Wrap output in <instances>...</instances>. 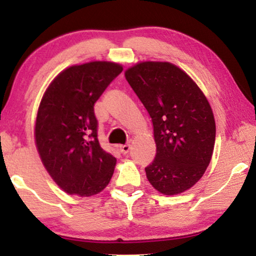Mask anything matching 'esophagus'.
Here are the masks:
<instances>
[{
    "label": "esophagus",
    "instance_id": "obj_1",
    "mask_svg": "<svg viewBox=\"0 0 256 256\" xmlns=\"http://www.w3.org/2000/svg\"><path fill=\"white\" fill-rule=\"evenodd\" d=\"M129 150H130V146L129 144H124V146H120V152L126 155V154L129 152Z\"/></svg>",
    "mask_w": 256,
    "mask_h": 256
}]
</instances>
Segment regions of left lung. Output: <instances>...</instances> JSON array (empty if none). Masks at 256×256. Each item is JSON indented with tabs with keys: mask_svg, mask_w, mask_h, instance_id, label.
Here are the masks:
<instances>
[{
	"mask_svg": "<svg viewBox=\"0 0 256 256\" xmlns=\"http://www.w3.org/2000/svg\"><path fill=\"white\" fill-rule=\"evenodd\" d=\"M148 110L154 126L156 157L146 178L166 196L188 190L211 162L216 141L212 108L197 84L168 62H142L124 72Z\"/></svg>",
	"mask_w": 256,
	"mask_h": 256,
	"instance_id": "8db88e82",
	"label": "left lung"
}]
</instances>
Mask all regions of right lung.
<instances>
[{
  "instance_id": "obj_1",
  "label": "right lung",
  "mask_w": 256,
  "mask_h": 256,
  "mask_svg": "<svg viewBox=\"0 0 256 256\" xmlns=\"http://www.w3.org/2000/svg\"><path fill=\"white\" fill-rule=\"evenodd\" d=\"M122 70L112 62L70 66L42 98L34 142L45 169L66 194L94 196L113 176L116 158L100 146L94 104Z\"/></svg>"
}]
</instances>
